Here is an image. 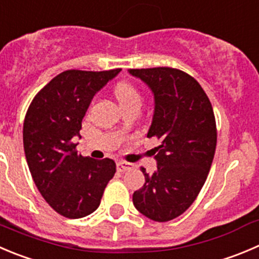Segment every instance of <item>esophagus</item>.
<instances>
[{"mask_svg": "<svg viewBox=\"0 0 259 259\" xmlns=\"http://www.w3.org/2000/svg\"><path fill=\"white\" fill-rule=\"evenodd\" d=\"M135 165L131 164V162H127V161H118L117 162V169L119 171H125V170H130V169H134Z\"/></svg>", "mask_w": 259, "mask_h": 259, "instance_id": "obj_1", "label": "esophagus"}]
</instances>
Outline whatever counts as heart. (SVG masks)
<instances>
[{"mask_svg":"<svg viewBox=\"0 0 259 259\" xmlns=\"http://www.w3.org/2000/svg\"><path fill=\"white\" fill-rule=\"evenodd\" d=\"M114 94L117 100L122 107L132 103H141V94L139 89L131 82H119L114 89Z\"/></svg>","mask_w":259,"mask_h":259,"instance_id":"b5f03b06","label":"heart"}]
</instances>
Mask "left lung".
Here are the masks:
<instances>
[{"mask_svg": "<svg viewBox=\"0 0 259 259\" xmlns=\"http://www.w3.org/2000/svg\"><path fill=\"white\" fill-rule=\"evenodd\" d=\"M154 93L155 110L147 137H157L155 173L145 176L134 193L142 215L159 223L181 216L194 202L207 179L218 142L210 99L188 73L171 67L132 68Z\"/></svg>", "mask_w": 259, "mask_h": 259, "instance_id": "obj_1", "label": "left lung"}]
</instances>
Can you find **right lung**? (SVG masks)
<instances>
[{"label": "right lung", "mask_w": 259, "mask_h": 259, "mask_svg": "<svg viewBox=\"0 0 259 259\" xmlns=\"http://www.w3.org/2000/svg\"><path fill=\"white\" fill-rule=\"evenodd\" d=\"M119 71H63L34 97L26 112L23 140L29 170L43 198L65 218L94 212L114 177L112 159L82 156L75 139L94 95Z\"/></svg>", "instance_id": "add662e5"}]
</instances>
